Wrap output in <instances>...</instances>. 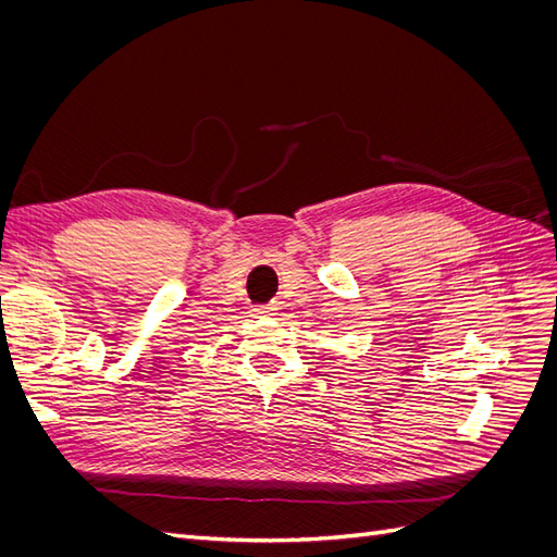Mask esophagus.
<instances>
[{"label":"esophagus","instance_id":"1","mask_svg":"<svg viewBox=\"0 0 557 557\" xmlns=\"http://www.w3.org/2000/svg\"><path fill=\"white\" fill-rule=\"evenodd\" d=\"M250 313H252V315H272V313H274V307H272V305H269V307H252Z\"/></svg>","mask_w":557,"mask_h":557}]
</instances>
